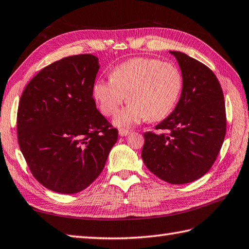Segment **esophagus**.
I'll list each match as a JSON object with an SVG mask.
<instances>
[{
    "mask_svg": "<svg viewBox=\"0 0 249 249\" xmlns=\"http://www.w3.org/2000/svg\"><path fill=\"white\" fill-rule=\"evenodd\" d=\"M129 133H130V131L127 130V129H124V128L119 129V135L122 136V137H124V136H127Z\"/></svg>",
    "mask_w": 249,
    "mask_h": 249,
    "instance_id": "34e87169",
    "label": "esophagus"
}]
</instances>
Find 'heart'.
<instances>
[{
    "instance_id": "b5f03b06",
    "label": "heart",
    "mask_w": 249,
    "mask_h": 249,
    "mask_svg": "<svg viewBox=\"0 0 249 249\" xmlns=\"http://www.w3.org/2000/svg\"><path fill=\"white\" fill-rule=\"evenodd\" d=\"M178 68L155 58L138 57L121 63L111 79L94 85V97L102 113L115 114L126 101L130 104L115 115L114 124L129 127L148 119L157 122L173 111L182 90Z\"/></svg>"
}]
</instances>
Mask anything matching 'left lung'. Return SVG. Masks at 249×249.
I'll list each match as a JSON object with an SVG mask.
<instances>
[{
    "label": "left lung",
    "mask_w": 249,
    "mask_h": 249,
    "mask_svg": "<svg viewBox=\"0 0 249 249\" xmlns=\"http://www.w3.org/2000/svg\"><path fill=\"white\" fill-rule=\"evenodd\" d=\"M181 70L182 90L175 110L143 134L141 152L151 173L172 184L192 182L215 163L226 136L223 92L208 67L181 52H169Z\"/></svg>",
    "instance_id": "left-lung-1"
}]
</instances>
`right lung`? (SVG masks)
Masks as SVG:
<instances>
[{
	"mask_svg": "<svg viewBox=\"0 0 249 249\" xmlns=\"http://www.w3.org/2000/svg\"><path fill=\"white\" fill-rule=\"evenodd\" d=\"M98 70L90 53L62 58L38 72L19 101V147L33 177L53 192L89 187L118 140L92 98Z\"/></svg>",
	"mask_w": 249,
	"mask_h": 249,
	"instance_id": "right-lung-1",
	"label": "right lung"
}]
</instances>
